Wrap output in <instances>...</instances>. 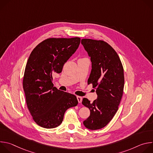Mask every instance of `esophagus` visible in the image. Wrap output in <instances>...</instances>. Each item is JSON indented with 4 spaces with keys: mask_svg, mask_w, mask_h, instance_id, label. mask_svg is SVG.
I'll return each mask as SVG.
<instances>
[{
    "mask_svg": "<svg viewBox=\"0 0 153 153\" xmlns=\"http://www.w3.org/2000/svg\"><path fill=\"white\" fill-rule=\"evenodd\" d=\"M77 100L79 102V103H81L82 101V97H80V96H77Z\"/></svg>",
    "mask_w": 153,
    "mask_h": 153,
    "instance_id": "esophagus-1",
    "label": "esophagus"
}]
</instances>
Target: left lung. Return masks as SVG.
<instances>
[{"label": "left lung", "mask_w": 153, "mask_h": 153, "mask_svg": "<svg viewBox=\"0 0 153 153\" xmlns=\"http://www.w3.org/2000/svg\"><path fill=\"white\" fill-rule=\"evenodd\" d=\"M81 43L92 62L88 84L93 85L97 94L93 103L86 98L83 99L82 104L90 110L83 125L86 128L96 130L105 127L118 110L123 93V68L118 54L107 42L83 39Z\"/></svg>", "instance_id": "left-lung-1"}]
</instances>
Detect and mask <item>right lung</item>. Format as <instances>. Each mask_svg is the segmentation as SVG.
I'll return each instance as SVG.
<instances>
[{
	"label": "right lung",
	"instance_id": "1",
	"mask_svg": "<svg viewBox=\"0 0 153 153\" xmlns=\"http://www.w3.org/2000/svg\"><path fill=\"white\" fill-rule=\"evenodd\" d=\"M80 43L78 37L48 38L39 43L28 59L23 88L28 110L41 127L58 126L67 110L78 103L75 95L54 87L52 79L54 73L62 72L64 64Z\"/></svg>",
	"mask_w": 153,
	"mask_h": 153
}]
</instances>
